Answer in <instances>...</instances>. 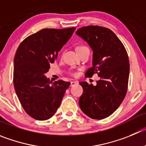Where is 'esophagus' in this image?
I'll list each match as a JSON object with an SVG mask.
<instances>
[{
  "mask_svg": "<svg viewBox=\"0 0 146 146\" xmlns=\"http://www.w3.org/2000/svg\"><path fill=\"white\" fill-rule=\"evenodd\" d=\"M78 81H71L70 82V87H73L75 85H76V84H78Z\"/></svg>",
  "mask_w": 146,
  "mask_h": 146,
  "instance_id": "1",
  "label": "esophagus"
}]
</instances>
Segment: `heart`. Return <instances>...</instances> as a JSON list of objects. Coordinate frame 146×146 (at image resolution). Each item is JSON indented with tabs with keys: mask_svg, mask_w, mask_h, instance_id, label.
<instances>
[{
	"mask_svg": "<svg viewBox=\"0 0 146 146\" xmlns=\"http://www.w3.org/2000/svg\"><path fill=\"white\" fill-rule=\"evenodd\" d=\"M84 47H86L85 46H78V47H76V50H78L81 48H84Z\"/></svg>",
	"mask_w": 146,
	"mask_h": 146,
	"instance_id": "obj_1",
	"label": "heart"
}]
</instances>
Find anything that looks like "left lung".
<instances>
[{"label":"left lung","mask_w":146,"mask_h":146,"mask_svg":"<svg viewBox=\"0 0 146 146\" xmlns=\"http://www.w3.org/2000/svg\"><path fill=\"white\" fill-rule=\"evenodd\" d=\"M78 36L93 51L92 67L86 77L97 73L96 85L81 82L84 92L79 99L83 112L94 119L111 115L119 107L127 90L130 64L125 47L116 35L107 28L88 26L78 29Z\"/></svg>","instance_id":"8db88e82"}]
</instances>
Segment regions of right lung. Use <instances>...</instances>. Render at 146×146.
Instances as JSON below:
<instances>
[{
    "instance_id": "1",
    "label": "right lung",
    "mask_w": 146,
    "mask_h": 146,
    "mask_svg": "<svg viewBox=\"0 0 146 146\" xmlns=\"http://www.w3.org/2000/svg\"><path fill=\"white\" fill-rule=\"evenodd\" d=\"M76 28L44 29L26 38L13 60L15 92L26 112L34 119L46 120L56 112L70 83L52 84L45 73Z\"/></svg>"
}]
</instances>
